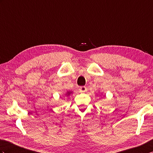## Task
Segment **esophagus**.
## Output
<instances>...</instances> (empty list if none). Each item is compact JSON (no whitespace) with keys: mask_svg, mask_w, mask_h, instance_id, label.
<instances>
[{"mask_svg":"<svg viewBox=\"0 0 153 153\" xmlns=\"http://www.w3.org/2000/svg\"><path fill=\"white\" fill-rule=\"evenodd\" d=\"M79 91H80L81 93H85V92H87V87L82 86V87H79Z\"/></svg>","mask_w":153,"mask_h":153,"instance_id":"1","label":"esophagus"}]
</instances>
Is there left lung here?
I'll use <instances>...</instances> for the list:
<instances>
[{
  "label": "left lung",
  "mask_w": 153,
  "mask_h": 153,
  "mask_svg": "<svg viewBox=\"0 0 153 153\" xmlns=\"http://www.w3.org/2000/svg\"><path fill=\"white\" fill-rule=\"evenodd\" d=\"M103 96H104V95H103Z\"/></svg>",
  "instance_id": "obj_1"
}]
</instances>
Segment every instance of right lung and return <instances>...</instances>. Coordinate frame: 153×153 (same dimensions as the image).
<instances>
[{"label":"right lung","mask_w":153,"mask_h":153,"mask_svg":"<svg viewBox=\"0 0 153 153\" xmlns=\"http://www.w3.org/2000/svg\"><path fill=\"white\" fill-rule=\"evenodd\" d=\"M72 93H73V91H67L66 92V93L65 94V97H70V96L71 94H72Z\"/></svg>","instance_id":"right-lung-1"}]
</instances>
